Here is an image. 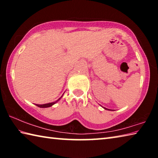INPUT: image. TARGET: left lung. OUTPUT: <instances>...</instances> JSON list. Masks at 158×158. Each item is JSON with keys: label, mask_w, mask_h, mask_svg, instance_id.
I'll return each instance as SVG.
<instances>
[{"label": "left lung", "mask_w": 158, "mask_h": 158, "mask_svg": "<svg viewBox=\"0 0 158 158\" xmlns=\"http://www.w3.org/2000/svg\"><path fill=\"white\" fill-rule=\"evenodd\" d=\"M104 108H105V109H107V110H111V109H106V108H105V107H104Z\"/></svg>", "instance_id": "obj_1"}]
</instances>
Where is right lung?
<instances>
[{
  "label": "right lung",
  "mask_w": 158,
  "mask_h": 158,
  "mask_svg": "<svg viewBox=\"0 0 158 158\" xmlns=\"http://www.w3.org/2000/svg\"><path fill=\"white\" fill-rule=\"evenodd\" d=\"M61 97H62V96H61ZM61 97L58 99V100H56V102H51V103H47V104H44V105H35L36 106H39V107H40V108H46V107H49V106H52L53 105H54V104L56 103V102H57L60 100V99L61 98Z\"/></svg>",
  "instance_id": "1"
}]
</instances>
